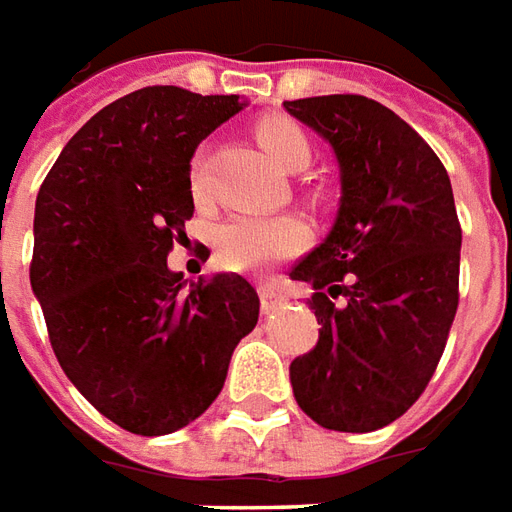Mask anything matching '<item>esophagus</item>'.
Returning <instances> with one entry per match:
<instances>
[{"label":"esophagus","mask_w":512,"mask_h":512,"mask_svg":"<svg viewBox=\"0 0 512 512\" xmlns=\"http://www.w3.org/2000/svg\"><path fill=\"white\" fill-rule=\"evenodd\" d=\"M259 297H262V311L264 314H270L275 308L284 303V292H278L275 286H259Z\"/></svg>","instance_id":"esophagus-1"}]
</instances>
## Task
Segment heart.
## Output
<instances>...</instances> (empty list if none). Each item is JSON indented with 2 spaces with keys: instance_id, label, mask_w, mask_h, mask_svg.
I'll return each instance as SVG.
<instances>
[{
  "instance_id": "1",
  "label": "heart",
  "mask_w": 512,
  "mask_h": 512,
  "mask_svg": "<svg viewBox=\"0 0 512 512\" xmlns=\"http://www.w3.org/2000/svg\"><path fill=\"white\" fill-rule=\"evenodd\" d=\"M259 140L278 168L297 173L311 162V146L303 129L289 118H264ZM192 187L201 195V173H192ZM308 242V228L292 215H234L217 228V262L234 273H264L284 259H292Z\"/></svg>"
}]
</instances>
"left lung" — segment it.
I'll return each mask as SVG.
<instances>
[{
    "instance_id": "1",
    "label": "left lung",
    "mask_w": 512,
    "mask_h": 512,
    "mask_svg": "<svg viewBox=\"0 0 512 512\" xmlns=\"http://www.w3.org/2000/svg\"><path fill=\"white\" fill-rule=\"evenodd\" d=\"M336 151L331 234L292 267L320 339L289 366L297 405L339 433L380 430L422 397L458 311L460 223L447 168L400 115L336 93L284 104Z\"/></svg>"
}]
</instances>
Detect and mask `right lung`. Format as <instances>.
<instances>
[{
    "label": "right lung",
    "mask_w": 512,
    "mask_h": 512,
    "mask_svg": "<svg viewBox=\"0 0 512 512\" xmlns=\"http://www.w3.org/2000/svg\"><path fill=\"white\" fill-rule=\"evenodd\" d=\"M239 110V96L134 90L68 140L35 201L30 284L54 355L96 411L137 436L198 419L259 320L242 275L184 292L168 270L195 212L192 154Z\"/></svg>",
    "instance_id": "add662e5"
}]
</instances>
